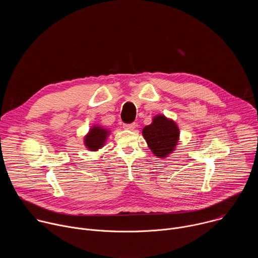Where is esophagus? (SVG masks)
Wrapping results in <instances>:
<instances>
[{"mask_svg":"<svg viewBox=\"0 0 258 258\" xmlns=\"http://www.w3.org/2000/svg\"><path fill=\"white\" fill-rule=\"evenodd\" d=\"M137 126V124L134 123H130V124H123V128L124 130H128V131H133L135 127Z\"/></svg>","mask_w":258,"mask_h":258,"instance_id":"esophagus-1","label":"esophagus"}]
</instances>
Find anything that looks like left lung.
Here are the masks:
<instances>
[{
    "label": "left lung",
    "mask_w": 258,
    "mask_h": 258,
    "mask_svg": "<svg viewBox=\"0 0 258 258\" xmlns=\"http://www.w3.org/2000/svg\"><path fill=\"white\" fill-rule=\"evenodd\" d=\"M142 135L152 153L157 158L164 159L175 150L179 140V128L171 118L157 114L151 124L143 128Z\"/></svg>",
    "instance_id": "left-lung-1"
}]
</instances>
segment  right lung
I'll return each mask as SVG.
<instances>
[{
	"instance_id": "right-lung-1",
	"label": "right lung",
	"mask_w": 258,
	"mask_h": 258,
	"mask_svg": "<svg viewBox=\"0 0 258 258\" xmlns=\"http://www.w3.org/2000/svg\"><path fill=\"white\" fill-rule=\"evenodd\" d=\"M109 130L105 128L100 124H94L84 138V144L86 148L90 151L96 152L102 149L106 144L107 138L110 135Z\"/></svg>"
}]
</instances>
